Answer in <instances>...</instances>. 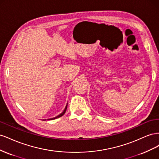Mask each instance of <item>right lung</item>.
<instances>
[{"label": "right lung", "instance_id": "right-lung-1", "mask_svg": "<svg viewBox=\"0 0 159 159\" xmlns=\"http://www.w3.org/2000/svg\"><path fill=\"white\" fill-rule=\"evenodd\" d=\"M67 107H68V104L66 105V107H65L64 110L63 111V112H62L61 113H60L59 115H57V116H56V117H54V118H50V119H48V120H53V119H57V118H59V117H61L62 115H64V114L66 113V109H67ZM44 120H46V119H44Z\"/></svg>", "mask_w": 159, "mask_h": 159}]
</instances>
